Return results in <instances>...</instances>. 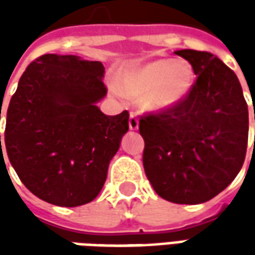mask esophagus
Instances as JSON below:
<instances>
[{
    "label": "esophagus",
    "mask_w": 255,
    "mask_h": 255,
    "mask_svg": "<svg viewBox=\"0 0 255 255\" xmlns=\"http://www.w3.org/2000/svg\"><path fill=\"white\" fill-rule=\"evenodd\" d=\"M129 128H130V130H137L139 129V121H137V118L134 115H130V118H129Z\"/></svg>",
    "instance_id": "1"
}]
</instances>
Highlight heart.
Wrapping results in <instances>:
<instances>
[{
  "mask_svg": "<svg viewBox=\"0 0 255 255\" xmlns=\"http://www.w3.org/2000/svg\"><path fill=\"white\" fill-rule=\"evenodd\" d=\"M196 81L194 69L183 58L156 59L126 69L113 85L116 95L138 98L146 111L162 112L183 102Z\"/></svg>",
  "mask_w": 255,
  "mask_h": 255,
  "instance_id": "1",
  "label": "heart"
}]
</instances>
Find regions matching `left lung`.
<instances>
[{"mask_svg":"<svg viewBox=\"0 0 255 255\" xmlns=\"http://www.w3.org/2000/svg\"><path fill=\"white\" fill-rule=\"evenodd\" d=\"M176 55L190 62L197 78L177 106L140 116L143 167L162 199L199 204L221 193L241 170L249 108L237 75L217 56L194 49Z\"/></svg>","mask_w":255,"mask_h":255,"instance_id":"1","label":"left lung"}]
</instances>
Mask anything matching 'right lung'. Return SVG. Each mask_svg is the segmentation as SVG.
I'll return each instance as SVG.
<instances>
[{"instance_id": "obj_1", "label": "right lung", "mask_w": 255, "mask_h": 255, "mask_svg": "<svg viewBox=\"0 0 255 255\" xmlns=\"http://www.w3.org/2000/svg\"><path fill=\"white\" fill-rule=\"evenodd\" d=\"M103 74L98 61L45 54L18 82L6 111L4 149L25 187L41 200L76 207L102 190L129 130L128 111L106 116L96 106L108 92ZM0 150L4 159L1 136Z\"/></svg>"}]
</instances>
